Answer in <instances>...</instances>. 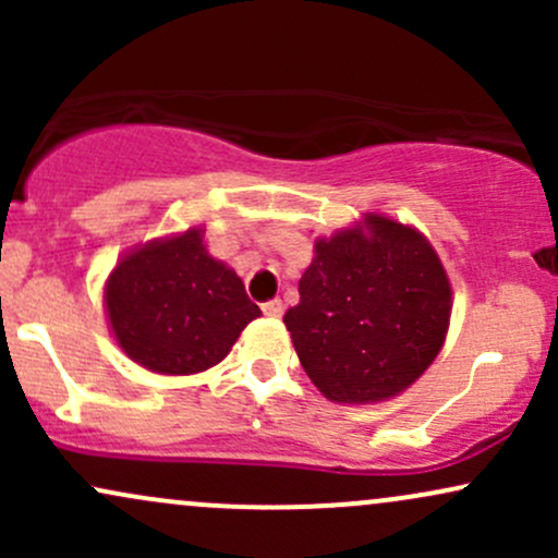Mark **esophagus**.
Segmentation results:
<instances>
[{"label":"esophagus","instance_id":"esophagus-1","mask_svg":"<svg viewBox=\"0 0 558 558\" xmlns=\"http://www.w3.org/2000/svg\"><path fill=\"white\" fill-rule=\"evenodd\" d=\"M262 312H265L267 317H280V315H283V301H280V299L265 301V304H262Z\"/></svg>","mask_w":558,"mask_h":558}]
</instances>
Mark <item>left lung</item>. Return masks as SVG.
Segmentation results:
<instances>
[{
  "label": "left lung",
  "mask_w": 558,
  "mask_h": 558,
  "mask_svg": "<svg viewBox=\"0 0 558 558\" xmlns=\"http://www.w3.org/2000/svg\"><path fill=\"white\" fill-rule=\"evenodd\" d=\"M283 323L310 380L338 403L386 401L446 341L451 286L422 233L383 215L315 243Z\"/></svg>",
  "instance_id": "8db88e82"
}]
</instances>
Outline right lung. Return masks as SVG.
<instances>
[{
	"label": "right lung",
	"mask_w": 558,
	"mask_h": 558,
	"mask_svg": "<svg viewBox=\"0 0 558 558\" xmlns=\"http://www.w3.org/2000/svg\"><path fill=\"white\" fill-rule=\"evenodd\" d=\"M105 301L120 349L162 375L202 373L222 362L262 315L239 275L209 257L198 228L120 259Z\"/></svg>",
	"instance_id": "1"
}]
</instances>
